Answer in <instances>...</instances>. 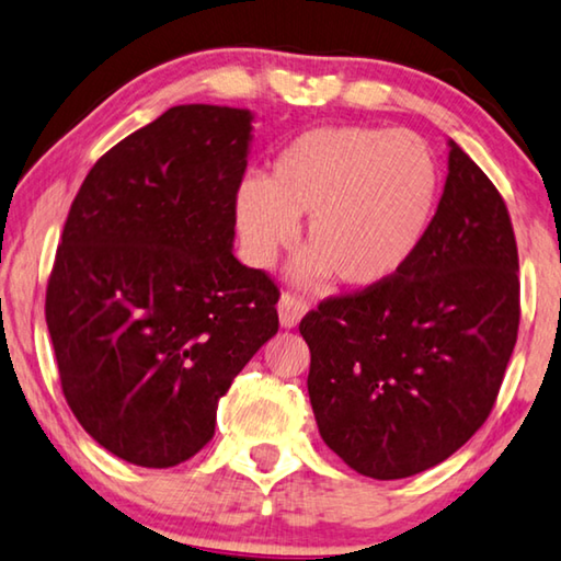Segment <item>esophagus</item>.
<instances>
[{
  "label": "esophagus",
  "instance_id": "esophagus-1",
  "mask_svg": "<svg viewBox=\"0 0 561 561\" xmlns=\"http://www.w3.org/2000/svg\"><path fill=\"white\" fill-rule=\"evenodd\" d=\"M308 313V302L296 293H283L278 300V316L286 328H296L298 320Z\"/></svg>",
  "mask_w": 561,
  "mask_h": 561
}]
</instances>
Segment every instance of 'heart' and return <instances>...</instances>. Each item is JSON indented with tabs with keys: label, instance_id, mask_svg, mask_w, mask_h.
I'll return each instance as SVG.
<instances>
[{
	"label": "heart",
	"instance_id": "heart-1",
	"mask_svg": "<svg viewBox=\"0 0 561 561\" xmlns=\"http://www.w3.org/2000/svg\"><path fill=\"white\" fill-rule=\"evenodd\" d=\"M437 198V167L417 136L323 126L298 136L271 179H245L236 226L253 265H271L308 216L302 273L347 288L388 280L415 251Z\"/></svg>",
	"mask_w": 561,
	"mask_h": 561
}]
</instances>
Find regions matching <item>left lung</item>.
<instances>
[{
	"instance_id": "left-lung-1",
	"label": "left lung",
	"mask_w": 561,
	"mask_h": 561,
	"mask_svg": "<svg viewBox=\"0 0 561 561\" xmlns=\"http://www.w3.org/2000/svg\"><path fill=\"white\" fill-rule=\"evenodd\" d=\"M449 146L443 198L400 271L300 320L320 437L373 480L457 453L490 417L517 343L510 210L488 173Z\"/></svg>"
}]
</instances>
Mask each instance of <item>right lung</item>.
<instances>
[{
    "mask_svg": "<svg viewBox=\"0 0 561 561\" xmlns=\"http://www.w3.org/2000/svg\"><path fill=\"white\" fill-rule=\"evenodd\" d=\"M251 114L173 106L87 173L51 265L47 325L79 425L122 460L186 462L278 333V283L233 255Z\"/></svg>",
    "mask_w": 561,
    "mask_h": 561,
    "instance_id": "obj_1",
    "label": "right lung"
}]
</instances>
